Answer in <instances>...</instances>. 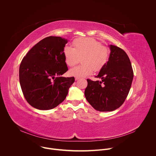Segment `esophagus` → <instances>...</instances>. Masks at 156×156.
<instances>
[{
	"label": "esophagus",
	"instance_id": "esophagus-1",
	"mask_svg": "<svg viewBox=\"0 0 156 156\" xmlns=\"http://www.w3.org/2000/svg\"><path fill=\"white\" fill-rule=\"evenodd\" d=\"M75 80L76 81V80H78L80 79V78H78V77H75Z\"/></svg>",
	"mask_w": 156,
	"mask_h": 156
}]
</instances>
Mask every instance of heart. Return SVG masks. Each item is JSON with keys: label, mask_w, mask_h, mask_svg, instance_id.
<instances>
[{"label": "heart", "mask_w": 156, "mask_h": 156, "mask_svg": "<svg viewBox=\"0 0 156 156\" xmlns=\"http://www.w3.org/2000/svg\"><path fill=\"white\" fill-rule=\"evenodd\" d=\"M73 48L66 46L63 49L65 62L68 66L75 65L82 57L81 65L69 70L71 76L81 78L101 70L107 63L110 52L107 48L91 37H80L73 42Z\"/></svg>", "instance_id": "1"}]
</instances>
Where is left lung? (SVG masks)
I'll return each mask as SVG.
<instances>
[{
  "label": "left lung",
  "mask_w": 156,
  "mask_h": 156,
  "mask_svg": "<svg viewBox=\"0 0 156 156\" xmlns=\"http://www.w3.org/2000/svg\"><path fill=\"white\" fill-rule=\"evenodd\" d=\"M107 63L96 78L101 81L87 80L84 96L91 106L100 112H109L119 108L126 99L133 79L131 62L120 48L109 45Z\"/></svg>",
  "instance_id": "obj_1"
}]
</instances>
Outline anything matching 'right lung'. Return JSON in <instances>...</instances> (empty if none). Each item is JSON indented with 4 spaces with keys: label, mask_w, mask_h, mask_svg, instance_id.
Segmentation results:
<instances>
[{
    "label": "right lung",
    "mask_w": 156,
    "mask_h": 156,
    "mask_svg": "<svg viewBox=\"0 0 156 156\" xmlns=\"http://www.w3.org/2000/svg\"><path fill=\"white\" fill-rule=\"evenodd\" d=\"M67 42L62 37H47L34 46L21 62L19 78L22 92L27 102L37 109L57 107L65 100L75 81L74 77L62 76L68 70L63 55Z\"/></svg>",
    "instance_id": "1"
}]
</instances>
